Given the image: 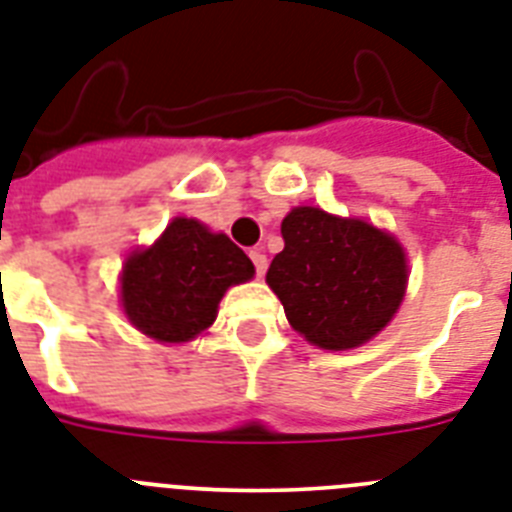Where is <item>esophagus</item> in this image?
<instances>
[{"mask_svg": "<svg viewBox=\"0 0 512 512\" xmlns=\"http://www.w3.org/2000/svg\"><path fill=\"white\" fill-rule=\"evenodd\" d=\"M248 256H251L253 266H256V277H264V272H266V256H264V253L256 248V251H251Z\"/></svg>", "mask_w": 512, "mask_h": 512, "instance_id": "1", "label": "esophagus"}]
</instances>
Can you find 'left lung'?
Returning a JSON list of instances; mask_svg holds the SVG:
<instances>
[{"mask_svg":"<svg viewBox=\"0 0 512 512\" xmlns=\"http://www.w3.org/2000/svg\"><path fill=\"white\" fill-rule=\"evenodd\" d=\"M282 248L266 285L295 332L324 350L358 348L379 335L403 303L405 251L390 232L295 206L282 219Z\"/></svg>","mask_w":512,"mask_h":512,"instance_id":"obj_1","label":"left lung"}]
</instances>
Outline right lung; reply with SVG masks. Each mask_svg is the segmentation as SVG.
<instances>
[{"instance_id": "add662e5", "label": "right lung", "mask_w": 512, "mask_h": 512, "mask_svg": "<svg viewBox=\"0 0 512 512\" xmlns=\"http://www.w3.org/2000/svg\"><path fill=\"white\" fill-rule=\"evenodd\" d=\"M256 274L251 259L225 232L175 217L154 246L128 256L120 277L125 316L159 342H188L217 319L227 287Z\"/></svg>"}]
</instances>
